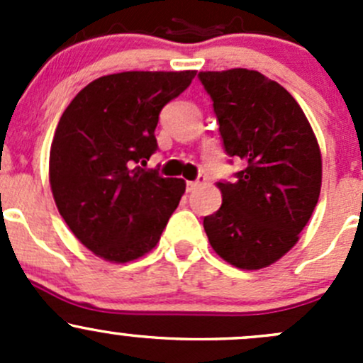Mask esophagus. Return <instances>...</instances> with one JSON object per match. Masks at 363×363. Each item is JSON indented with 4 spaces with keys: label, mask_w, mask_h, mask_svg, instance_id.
Here are the masks:
<instances>
[{
    "label": "esophagus",
    "mask_w": 363,
    "mask_h": 363,
    "mask_svg": "<svg viewBox=\"0 0 363 363\" xmlns=\"http://www.w3.org/2000/svg\"><path fill=\"white\" fill-rule=\"evenodd\" d=\"M203 182V179H196V181H188L186 182V189H188V191H195L196 188H199L200 184H202Z\"/></svg>",
    "instance_id": "obj_1"
}]
</instances>
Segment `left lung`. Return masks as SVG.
I'll use <instances>...</instances> for the list:
<instances>
[{
    "label": "left lung",
    "mask_w": 363,
    "mask_h": 363,
    "mask_svg": "<svg viewBox=\"0 0 363 363\" xmlns=\"http://www.w3.org/2000/svg\"><path fill=\"white\" fill-rule=\"evenodd\" d=\"M199 79L225 152L244 163L235 181L218 182L223 203L203 218L205 233L228 263L263 269L295 246L320 199L316 137L295 98L259 72H200Z\"/></svg>",
    "instance_id": "1"
}]
</instances>
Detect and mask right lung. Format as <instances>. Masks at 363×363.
Listing matches in <instances>:
<instances>
[{
    "mask_svg": "<svg viewBox=\"0 0 363 363\" xmlns=\"http://www.w3.org/2000/svg\"><path fill=\"white\" fill-rule=\"evenodd\" d=\"M195 72H123L87 84L61 116L49 177L61 218L101 258L126 263L158 244L186 191L182 179L147 170L168 101Z\"/></svg>",
    "mask_w": 363,
    "mask_h": 363,
    "instance_id": "add662e5",
    "label": "right lung"
}]
</instances>
